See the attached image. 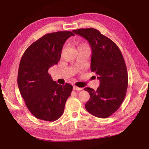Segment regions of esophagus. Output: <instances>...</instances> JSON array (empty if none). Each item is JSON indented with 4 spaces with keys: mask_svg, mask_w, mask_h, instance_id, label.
<instances>
[{
    "mask_svg": "<svg viewBox=\"0 0 149 149\" xmlns=\"http://www.w3.org/2000/svg\"><path fill=\"white\" fill-rule=\"evenodd\" d=\"M82 89H83L82 88L77 87V86H73V90H74V91H81Z\"/></svg>",
    "mask_w": 149,
    "mask_h": 149,
    "instance_id": "34e87169",
    "label": "esophagus"
}]
</instances>
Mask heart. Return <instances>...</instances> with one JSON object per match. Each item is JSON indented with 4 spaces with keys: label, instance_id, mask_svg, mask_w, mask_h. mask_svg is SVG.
Masks as SVG:
<instances>
[{
    "label": "heart",
    "instance_id": "b5f03b06",
    "mask_svg": "<svg viewBox=\"0 0 149 149\" xmlns=\"http://www.w3.org/2000/svg\"><path fill=\"white\" fill-rule=\"evenodd\" d=\"M81 47H86V48H89L88 46L86 44H81V45H79V46H77V48H81Z\"/></svg>",
    "mask_w": 149,
    "mask_h": 149
}]
</instances>
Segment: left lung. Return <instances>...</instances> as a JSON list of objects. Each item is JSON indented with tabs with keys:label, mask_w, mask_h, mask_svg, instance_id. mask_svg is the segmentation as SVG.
<instances>
[{
	"label": "left lung",
	"mask_w": 149,
	"mask_h": 149,
	"mask_svg": "<svg viewBox=\"0 0 149 149\" xmlns=\"http://www.w3.org/2000/svg\"><path fill=\"white\" fill-rule=\"evenodd\" d=\"M72 31L89 43L91 70L100 81L96 91L84 88L90 95L85 108L93 116L106 118L118 110L126 94L128 74L122 53L118 46L97 29L89 28Z\"/></svg>",
	"instance_id": "8db88e82"
}]
</instances>
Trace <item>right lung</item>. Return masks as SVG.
<instances>
[{"mask_svg": "<svg viewBox=\"0 0 149 149\" xmlns=\"http://www.w3.org/2000/svg\"><path fill=\"white\" fill-rule=\"evenodd\" d=\"M74 34L58 31L46 34L31 44L19 64L17 84L28 110L37 118L46 121L58 120L64 112L72 86L57 84L48 73L58 63L67 39Z\"/></svg>", "mask_w": 149, "mask_h": 149, "instance_id": "right-lung-1", "label": "right lung"}]
</instances>
